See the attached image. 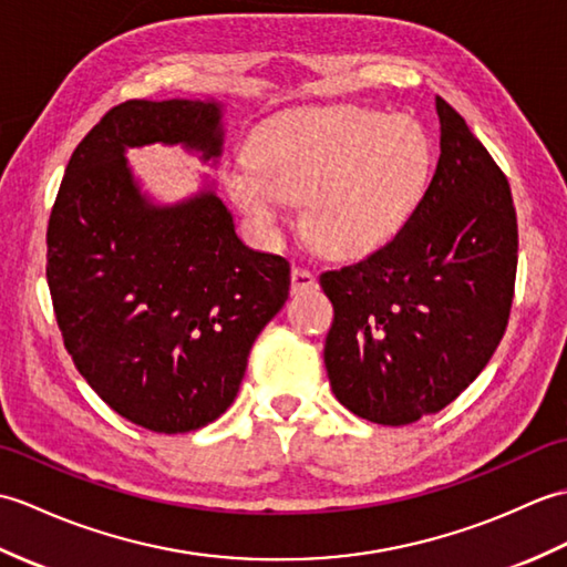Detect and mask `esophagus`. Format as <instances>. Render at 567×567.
<instances>
[{"mask_svg": "<svg viewBox=\"0 0 567 567\" xmlns=\"http://www.w3.org/2000/svg\"><path fill=\"white\" fill-rule=\"evenodd\" d=\"M316 288H318L316 274L308 271V269H300V267H293V269H291V291H293V293L316 291Z\"/></svg>", "mask_w": 567, "mask_h": 567, "instance_id": "obj_1", "label": "esophagus"}]
</instances>
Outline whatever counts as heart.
Wrapping results in <instances>:
<instances>
[{
    "instance_id": "obj_1",
    "label": "heart",
    "mask_w": 567,
    "mask_h": 567,
    "mask_svg": "<svg viewBox=\"0 0 567 567\" xmlns=\"http://www.w3.org/2000/svg\"><path fill=\"white\" fill-rule=\"evenodd\" d=\"M432 143L412 116L339 106L284 113L249 143V159L223 172L233 204L264 235L288 204L324 255L363 257L405 228L430 184Z\"/></svg>"
}]
</instances>
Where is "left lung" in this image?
<instances>
[{"label":"left lung","mask_w":567,"mask_h":567,"mask_svg":"<svg viewBox=\"0 0 567 567\" xmlns=\"http://www.w3.org/2000/svg\"><path fill=\"white\" fill-rule=\"evenodd\" d=\"M442 155L393 243L320 286L334 306L324 369L334 398L375 424H410L454 402L505 334L517 276L507 177L442 96Z\"/></svg>","instance_id":"left-lung-1"}]
</instances>
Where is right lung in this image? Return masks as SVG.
<instances>
[{
	"mask_svg": "<svg viewBox=\"0 0 567 567\" xmlns=\"http://www.w3.org/2000/svg\"><path fill=\"white\" fill-rule=\"evenodd\" d=\"M218 99L125 102L74 150L48 223V286L65 349L111 410L184 434L233 405L249 349L288 298L291 269L235 233L216 182L159 200L128 150L179 145L218 167Z\"/></svg>",
	"mask_w": 567,
	"mask_h": 567,
	"instance_id": "obj_1",
	"label": "right lung"
}]
</instances>
